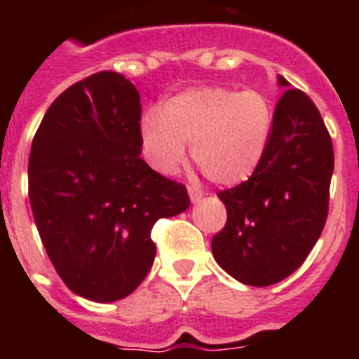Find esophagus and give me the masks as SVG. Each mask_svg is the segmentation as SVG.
Masks as SVG:
<instances>
[{"instance_id": "1", "label": "esophagus", "mask_w": 359, "mask_h": 359, "mask_svg": "<svg viewBox=\"0 0 359 359\" xmlns=\"http://www.w3.org/2000/svg\"><path fill=\"white\" fill-rule=\"evenodd\" d=\"M189 198L192 203H199L203 199V192L196 187H189Z\"/></svg>"}]
</instances>
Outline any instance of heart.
<instances>
[{
    "label": "heart",
    "mask_w": 359,
    "mask_h": 359,
    "mask_svg": "<svg viewBox=\"0 0 359 359\" xmlns=\"http://www.w3.org/2000/svg\"><path fill=\"white\" fill-rule=\"evenodd\" d=\"M273 129V107L257 90L223 86L190 88L167 98L160 111L142 116L144 156L152 169L170 176L192 158L217 185L248 182L264 161Z\"/></svg>",
    "instance_id": "obj_1"
}]
</instances>
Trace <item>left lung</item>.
Segmentation results:
<instances>
[{
  "label": "left lung",
  "mask_w": 359,
  "mask_h": 359,
  "mask_svg": "<svg viewBox=\"0 0 359 359\" xmlns=\"http://www.w3.org/2000/svg\"><path fill=\"white\" fill-rule=\"evenodd\" d=\"M286 88L273 113L264 161L248 182L221 190L226 224L212 239L228 275L264 287L290 277L318 241L329 210L334 154L320 111L304 91Z\"/></svg>",
  "instance_id": "obj_1"
}]
</instances>
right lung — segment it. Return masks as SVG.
I'll list each match as a JSON object with an SVG mask.
<instances>
[{
  "instance_id": "1",
  "label": "right lung",
  "mask_w": 359,
  "mask_h": 359,
  "mask_svg": "<svg viewBox=\"0 0 359 359\" xmlns=\"http://www.w3.org/2000/svg\"><path fill=\"white\" fill-rule=\"evenodd\" d=\"M140 93L115 72L69 86L48 107L28 160L43 246L75 294L115 302L147 277L158 219L189 208L185 185L140 158Z\"/></svg>"
}]
</instances>
